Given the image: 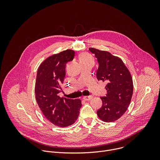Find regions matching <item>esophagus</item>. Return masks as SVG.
<instances>
[{"instance_id":"esophagus-1","label":"esophagus","mask_w":160,"mask_h":160,"mask_svg":"<svg viewBox=\"0 0 160 160\" xmlns=\"http://www.w3.org/2000/svg\"><path fill=\"white\" fill-rule=\"evenodd\" d=\"M83 99L85 100V101H89L90 99H92V96H84L83 98Z\"/></svg>"}]
</instances>
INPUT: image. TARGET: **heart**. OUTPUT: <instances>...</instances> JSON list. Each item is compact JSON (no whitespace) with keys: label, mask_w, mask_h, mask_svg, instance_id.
<instances>
[{"label":"heart","mask_w":160,"mask_h":160,"mask_svg":"<svg viewBox=\"0 0 160 160\" xmlns=\"http://www.w3.org/2000/svg\"><path fill=\"white\" fill-rule=\"evenodd\" d=\"M79 60H80V62H85V61H93V59L90 54H87V53H83L80 56L79 58Z\"/></svg>","instance_id":"obj_1"}]
</instances>
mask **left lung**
Returning a JSON list of instances; mask_svg holds the SVG:
<instances>
[{"instance_id": "left-lung-1", "label": "left lung", "mask_w": 160, "mask_h": 160, "mask_svg": "<svg viewBox=\"0 0 160 160\" xmlns=\"http://www.w3.org/2000/svg\"><path fill=\"white\" fill-rule=\"evenodd\" d=\"M99 63L96 77L106 81L107 94L101 97L102 107L97 111L98 117L105 122H115L127 111L133 94V81L128 68L118 57L107 51L90 48Z\"/></svg>"}]
</instances>
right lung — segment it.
<instances>
[{"label": "right lung", "mask_w": 160, "mask_h": 160, "mask_svg": "<svg viewBox=\"0 0 160 160\" xmlns=\"http://www.w3.org/2000/svg\"><path fill=\"white\" fill-rule=\"evenodd\" d=\"M75 51L67 49L44 60L39 66L35 87L37 104L45 117L54 125L66 127L77 120L81 100L60 98L61 84L65 77L66 64L72 61Z\"/></svg>", "instance_id": "1"}]
</instances>
